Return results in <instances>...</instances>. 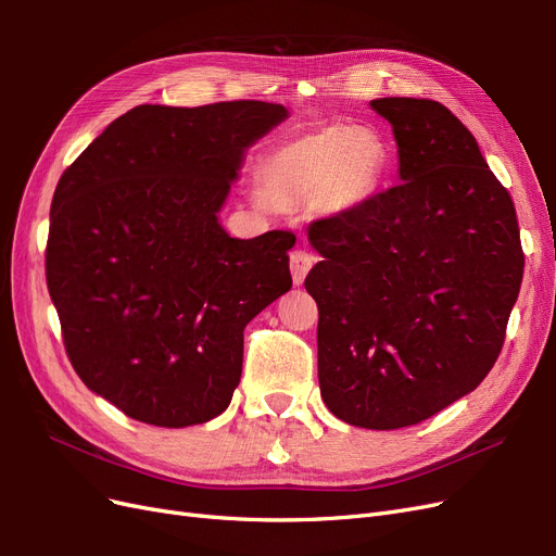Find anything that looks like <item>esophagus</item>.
<instances>
[{
	"mask_svg": "<svg viewBox=\"0 0 556 556\" xmlns=\"http://www.w3.org/2000/svg\"><path fill=\"white\" fill-rule=\"evenodd\" d=\"M315 264V257L306 250H292L290 252V271H292V280L294 285H301L306 278V274L311 271Z\"/></svg>",
	"mask_w": 556,
	"mask_h": 556,
	"instance_id": "1",
	"label": "esophagus"
}]
</instances>
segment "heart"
Here are the masks:
<instances>
[{
  "label": "heart",
  "mask_w": 556,
  "mask_h": 556,
  "mask_svg": "<svg viewBox=\"0 0 556 556\" xmlns=\"http://www.w3.org/2000/svg\"><path fill=\"white\" fill-rule=\"evenodd\" d=\"M390 164V143L378 129L331 123L276 146L260 164V190L278 211L348 215L380 192Z\"/></svg>",
  "instance_id": "1"
}]
</instances>
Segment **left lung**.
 <instances>
[{"label": "left lung", "mask_w": 556, "mask_h": 556, "mask_svg": "<svg viewBox=\"0 0 556 556\" xmlns=\"http://www.w3.org/2000/svg\"><path fill=\"white\" fill-rule=\"evenodd\" d=\"M371 109L392 125L401 182L308 227L323 262L306 290L325 406L387 431L441 413L492 371L525 255L513 199L457 115L413 97Z\"/></svg>", "instance_id": "1"}]
</instances>
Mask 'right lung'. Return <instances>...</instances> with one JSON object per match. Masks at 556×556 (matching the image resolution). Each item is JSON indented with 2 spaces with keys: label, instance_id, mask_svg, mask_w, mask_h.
<instances>
[{
  "label": "right lung",
  "instance_id": "obj_1",
  "mask_svg": "<svg viewBox=\"0 0 556 556\" xmlns=\"http://www.w3.org/2000/svg\"><path fill=\"white\" fill-rule=\"evenodd\" d=\"M288 109L143 104L113 121L58 182L48 292L88 390L146 425L227 410L243 329L292 288V231L231 239L220 225L250 146Z\"/></svg>",
  "mask_w": 556,
  "mask_h": 556
}]
</instances>
